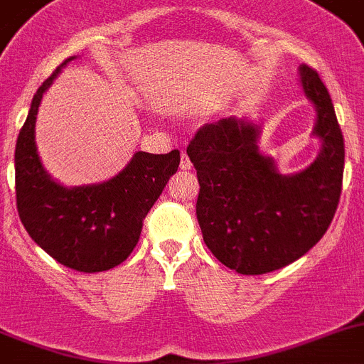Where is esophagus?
Here are the masks:
<instances>
[{"mask_svg": "<svg viewBox=\"0 0 364 364\" xmlns=\"http://www.w3.org/2000/svg\"><path fill=\"white\" fill-rule=\"evenodd\" d=\"M180 168L182 169H191L193 164H191V160H189L188 153L182 151V160H180Z\"/></svg>", "mask_w": 364, "mask_h": 364, "instance_id": "esophagus-1", "label": "esophagus"}]
</instances>
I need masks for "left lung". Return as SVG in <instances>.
Returning <instances> with one entry per match:
<instances>
[{
    "instance_id": "8db88e82",
    "label": "left lung",
    "mask_w": 364,
    "mask_h": 364,
    "mask_svg": "<svg viewBox=\"0 0 364 364\" xmlns=\"http://www.w3.org/2000/svg\"><path fill=\"white\" fill-rule=\"evenodd\" d=\"M316 106L323 146L303 171L279 175L258 151L259 128L235 117L204 124L188 146L198 176L196 218L209 251L240 274H265L296 262L323 238L339 204L345 141L334 105L311 66H299Z\"/></svg>"
}]
</instances>
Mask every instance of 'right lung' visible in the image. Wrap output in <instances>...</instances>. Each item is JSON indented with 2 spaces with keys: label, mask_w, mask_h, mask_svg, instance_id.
<instances>
[{
  "label": "right lung",
  "mask_w": 364,
  "mask_h": 364,
  "mask_svg": "<svg viewBox=\"0 0 364 364\" xmlns=\"http://www.w3.org/2000/svg\"><path fill=\"white\" fill-rule=\"evenodd\" d=\"M65 59L39 86L16 142V204L30 238L55 262L79 272H102L124 262L141 238L142 222L168 180L180 151H136L119 175L102 184L65 188L50 178L36 148V115Z\"/></svg>",
  "instance_id": "obj_1"
}]
</instances>
